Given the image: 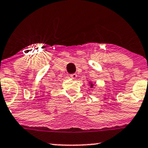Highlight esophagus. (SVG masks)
I'll return each instance as SVG.
<instances>
[{
	"instance_id": "obj_1",
	"label": "esophagus",
	"mask_w": 148,
	"mask_h": 148,
	"mask_svg": "<svg viewBox=\"0 0 148 148\" xmlns=\"http://www.w3.org/2000/svg\"><path fill=\"white\" fill-rule=\"evenodd\" d=\"M70 77L71 78V79H77V74H70Z\"/></svg>"
}]
</instances>
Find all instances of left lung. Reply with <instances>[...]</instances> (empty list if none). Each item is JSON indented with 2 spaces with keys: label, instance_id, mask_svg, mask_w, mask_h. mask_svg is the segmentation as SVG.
I'll use <instances>...</instances> for the list:
<instances>
[{
  "label": "left lung",
  "instance_id": "1",
  "mask_svg": "<svg viewBox=\"0 0 148 148\" xmlns=\"http://www.w3.org/2000/svg\"><path fill=\"white\" fill-rule=\"evenodd\" d=\"M91 86H92V84H91Z\"/></svg>",
  "mask_w": 148,
  "mask_h": 148
}]
</instances>
